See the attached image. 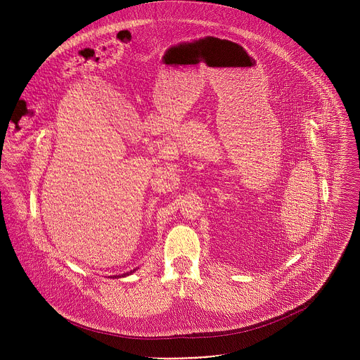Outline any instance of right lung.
Here are the masks:
<instances>
[{
	"mask_svg": "<svg viewBox=\"0 0 360 360\" xmlns=\"http://www.w3.org/2000/svg\"><path fill=\"white\" fill-rule=\"evenodd\" d=\"M134 271H135V269H134ZM134 271H131V272H127V274H124V275H121V276L118 275V276H112V278H124V276H127V275H131Z\"/></svg>",
	"mask_w": 360,
	"mask_h": 360,
	"instance_id": "add662e5",
	"label": "right lung"
}]
</instances>
